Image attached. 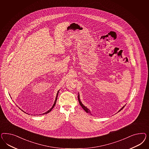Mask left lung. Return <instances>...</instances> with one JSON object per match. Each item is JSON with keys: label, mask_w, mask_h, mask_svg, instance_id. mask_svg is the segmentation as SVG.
Instances as JSON below:
<instances>
[{"label": "left lung", "mask_w": 149, "mask_h": 149, "mask_svg": "<svg viewBox=\"0 0 149 149\" xmlns=\"http://www.w3.org/2000/svg\"><path fill=\"white\" fill-rule=\"evenodd\" d=\"M78 96H77V98H78V100H79V104H80V105H81V107L83 108V109L86 111V113H91H91L90 110L88 109L87 108V107H86L85 105H84V104H82V102H81V100H80V95H79V93H78ZM125 106H123V107H122V108L119 111H118V112L119 111H120L121 110H122V109L124 107H125Z\"/></svg>", "instance_id": "left-lung-1"}]
</instances>
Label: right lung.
<instances>
[{
	"instance_id": "obj_1",
	"label": "right lung",
	"mask_w": 149,
	"mask_h": 149,
	"mask_svg": "<svg viewBox=\"0 0 149 149\" xmlns=\"http://www.w3.org/2000/svg\"><path fill=\"white\" fill-rule=\"evenodd\" d=\"M58 92H59V91H58V92H57V95H56V99H55V100H54V105H52V108H51L50 109V110H49L47 111H46V112H45V113H43L42 114H46V113H50V111L52 110V109L54 108V105H55V104H56V101H57V97H58ZM23 111V110H22ZM23 112H24V111H23ZM25 113L26 112H24Z\"/></svg>"
}]
</instances>
